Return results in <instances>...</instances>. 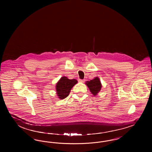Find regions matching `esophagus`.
Segmentation results:
<instances>
[{
  "label": "esophagus",
  "instance_id": "obj_1",
  "mask_svg": "<svg viewBox=\"0 0 152 152\" xmlns=\"http://www.w3.org/2000/svg\"><path fill=\"white\" fill-rule=\"evenodd\" d=\"M79 81L80 82H81V83H84L85 81V80L79 79Z\"/></svg>",
  "mask_w": 152,
  "mask_h": 152
}]
</instances>
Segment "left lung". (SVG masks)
<instances>
[{"label": "left lung", "mask_w": 152, "mask_h": 152, "mask_svg": "<svg viewBox=\"0 0 152 152\" xmlns=\"http://www.w3.org/2000/svg\"><path fill=\"white\" fill-rule=\"evenodd\" d=\"M86 84L92 94L94 96H96L98 94V93L100 91L102 87L101 82L98 77H96L90 81H87Z\"/></svg>", "instance_id": "1"}]
</instances>
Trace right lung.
Wrapping results in <instances>:
<instances>
[{"label":"right lung","instance_id":"1","mask_svg":"<svg viewBox=\"0 0 152 152\" xmlns=\"http://www.w3.org/2000/svg\"><path fill=\"white\" fill-rule=\"evenodd\" d=\"M77 83V81L76 79H69L65 76L61 77L56 86L58 97L61 100L66 98L69 94L72 87Z\"/></svg>","mask_w":152,"mask_h":152}]
</instances>
